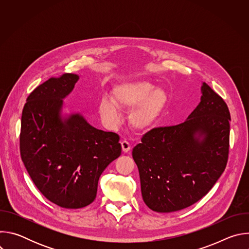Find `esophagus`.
Wrapping results in <instances>:
<instances>
[{
	"label": "esophagus",
	"mask_w": 249,
	"mask_h": 249,
	"mask_svg": "<svg viewBox=\"0 0 249 249\" xmlns=\"http://www.w3.org/2000/svg\"><path fill=\"white\" fill-rule=\"evenodd\" d=\"M121 147H122V151L124 153H128L130 151V149H131V145L125 140L121 142Z\"/></svg>",
	"instance_id": "34e87169"
}]
</instances>
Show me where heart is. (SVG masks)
Returning <instances> with one entry per match:
<instances>
[{
  "label": "heart",
  "instance_id": "1",
  "mask_svg": "<svg viewBox=\"0 0 249 249\" xmlns=\"http://www.w3.org/2000/svg\"><path fill=\"white\" fill-rule=\"evenodd\" d=\"M168 102L166 91L155 88L148 81L124 82L112 90L111 99L102 97L98 103V113L108 127L120 122L119 109L130 110L128 122L137 132L150 130L165 109Z\"/></svg>",
  "mask_w": 249,
  "mask_h": 249
}]
</instances>
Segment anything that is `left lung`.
Listing matches in <instances>:
<instances>
[{
    "label": "left lung",
    "instance_id": "1",
    "mask_svg": "<svg viewBox=\"0 0 249 249\" xmlns=\"http://www.w3.org/2000/svg\"><path fill=\"white\" fill-rule=\"evenodd\" d=\"M201 93L197 107L183 123L149 131L133 149L142 197L155 212L193 205L226 168L231 114L224 99L206 83Z\"/></svg>",
    "mask_w": 249,
    "mask_h": 249
}]
</instances>
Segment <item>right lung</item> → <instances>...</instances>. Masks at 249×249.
I'll return each mask as SVG.
<instances>
[{
  "label": "right lung",
  "instance_id": "1",
  "mask_svg": "<svg viewBox=\"0 0 249 249\" xmlns=\"http://www.w3.org/2000/svg\"><path fill=\"white\" fill-rule=\"evenodd\" d=\"M79 79H49L29 94L21 115L23 164L39 191L66 209L92 203L99 176L121 155L117 134L92 127L79 112L64 111V99Z\"/></svg>",
  "mask_w": 249,
  "mask_h": 249
}]
</instances>
